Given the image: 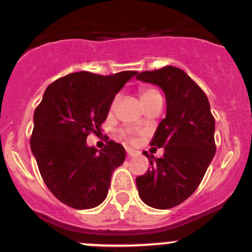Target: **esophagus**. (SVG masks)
<instances>
[{
  "mask_svg": "<svg viewBox=\"0 0 252 252\" xmlns=\"http://www.w3.org/2000/svg\"><path fill=\"white\" fill-rule=\"evenodd\" d=\"M126 152H127V157L128 158L137 156V152H136L135 150H132V148H126Z\"/></svg>",
  "mask_w": 252,
  "mask_h": 252,
  "instance_id": "1",
  "label": "esophagus"
}]
</instances>
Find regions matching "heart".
<instances>
[{"label":"heart","instance_id":"heart-1","mask_svg":"<svg viewBox=\"0 0 252 252\" xmlns=\"http://www.w3.org/2000/svg\"><path fill=\"white\" fill-rule=\"evenodd\" d=\"M156 96H159V93H158L155 88H151V86H143V88L140 89V97H141V101H142L143 105ZM115 101H116V100H115ZM115 101L112 102V106L115 105ZM133 133L135 132H133L132 130H130V128L121 131V135L124 136L126 140H132Z\"/></svg>","mask_w":252,"mask_h":252}]
</instances>
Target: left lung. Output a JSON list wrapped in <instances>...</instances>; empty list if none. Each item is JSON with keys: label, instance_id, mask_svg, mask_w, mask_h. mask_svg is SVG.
I'll return each instance as SVG.
<instances>
[{"label": "left lung", "instance_id": "obj_1", "mask_svg": "<svg viewBox=\"0 0 252 252\" xmlns=\"http://www.w3.org/2000/svg\"><path fill=\"white\" fill-rule=\"evenodd\" d=\"M166 95V117L158 125L151 146L164 148L163 157L150 159L151 168L136 178L138 195L156 209L181 204L195 191L215 155V121L209 100L190 76L176 66L136 74Z\"/></svg>", "mask_w": 252, "mask_h": 252}]
</instances>
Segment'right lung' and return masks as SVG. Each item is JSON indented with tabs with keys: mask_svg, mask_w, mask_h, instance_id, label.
Returning a JSON list of instances; mask_svg holds the SVG:
<instances>
[{
	"mask_svg": "<svg viewBox=\"0 0 252 252\" xmlns=\"http://www.w3.org/2000/svg\"><path fill=\"white\" fill-rule=\"evenodd\" d=\"M137 71L99 75L71 73L45 89L33 116L31 150L45 186L74 209L101 204L111 174L124 163V146L107 141L102 150L89 147L90 132H101L117 93Z\"/></svg>",
	"mask_w": 252,
	"mask_h": 252,
	"instance_id": "right-lung-1",
	"label": "right lung"
}]
</instances>
